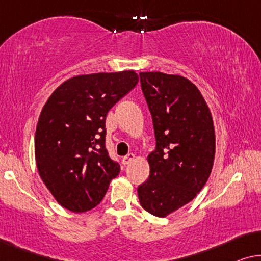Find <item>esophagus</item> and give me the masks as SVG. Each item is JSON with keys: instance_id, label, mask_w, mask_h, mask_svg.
Returning a JSON list of instances; mask_svg holds the SVG:
<instances>
[{"instance_id": "esophagus-1", "label": "esophagus", "mask_w": 261, "mask_h": 261, "mask_svg": "<svg viewBox=\"0 0 261 261\" xmlns=\"http://www.w3.org/2000/svg\"><path fill=\"white\" fill-rule=\"evenodd\" d=\"M134 159H135V155H134V153H127L126 156H124V157H123L122 163L124 164V166H126V164L131 163L132 161H134Z\"/></svg>"}]
</instances>
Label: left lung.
<instances>
[{
    "label": "left lung",
    "mask_w": 261,
    "mask_h": 261,
    "mask_svg": "<svg viewBox=\"0 0 261 261\" xmlns=\"http://www.w3.org/2000/svg\"><path fill=\"white\" fill-rule=\"evenodd\" d=\"M139 78L156 146L138 199L146 212L164 218L190 202L207 182L215 156L214 124L202 94L187 78L161 72H142Z\"/></svg>",
    "instance_id": "obj_1"
}]
</instances>
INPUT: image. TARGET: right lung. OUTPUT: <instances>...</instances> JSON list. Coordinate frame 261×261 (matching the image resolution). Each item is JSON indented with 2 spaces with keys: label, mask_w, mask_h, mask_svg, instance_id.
I'll use <instances>...</instances> for the list:
<instances>
[{
  "label": "right lung",
  "mask_w": 261,
  "mask_h": 261,
  "mask_svg": "<svg viewBox=\"0 0 261 261\" xmlns=\"http://www.w3.org/2000/svg\"><path fill=\"white\" fill-rule=\"evenodd\" d=\"M137 83L134 71L78 75L62 83L43 106L35 131L36 167L64 208H94L119 174L105 146V120Z\"/></svg>",
  "instance_id": "add662e5"
}]
</instances>
